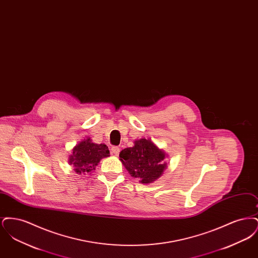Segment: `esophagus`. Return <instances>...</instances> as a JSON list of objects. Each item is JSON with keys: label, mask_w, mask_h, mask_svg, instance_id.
Wrapping results in <instances>:
<instances>
[{"label": "esophagus", "mask_w": 258, "mask_h": 258, "mask_svg": "<svg viewBox=\"0 0 258 258\" xmlns=\"http://www.w3.org/2000/svg\"><path fill=\"white\" fill-rule=\"evenodd\" d=\"M111 153L115 156H118L120 154V148L117 147V146L111 148Z\"/></svg>", "instance_id": "1"}]
</instances>
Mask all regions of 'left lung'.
<instances>
[{
    "instance_id": "left-lung-1",
    "label": "left lung",
    "mask_w": 258,
    "mask_h": 258,
    "mask_svg": "<svg viewBox=\"0 0 258 258\" xmlns=\"http://www.w3.org/2000/svg\"><path fill=\"white\" fill-rule=\"evenodd\" d=\"M120 158L126 170L142 184L153 183L166 168L164 153L145 138L136 140L134 147L123 149Z\"/></svg>"
}]
</instances>
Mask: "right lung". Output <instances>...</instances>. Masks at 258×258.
I'll list each match as a JSON object with an SVG mask.
<instances>
[{"mask_svg":"<svg viewBox=\"0 0 258 258\" xmlns=\"http://www.w3.org/2000/svg\"><path fill=\"white\" fill-rule=\"evenodd\" d=\"M109 156V150L105 144L93 143L90 138L81 141L73 150L70 157V164L79 174L95 170L99 160Z\"/></svg>","mask_w":258,"mask_h":258,"instance_id":"right-lung-1","label":"right lung"}]
</instances>
